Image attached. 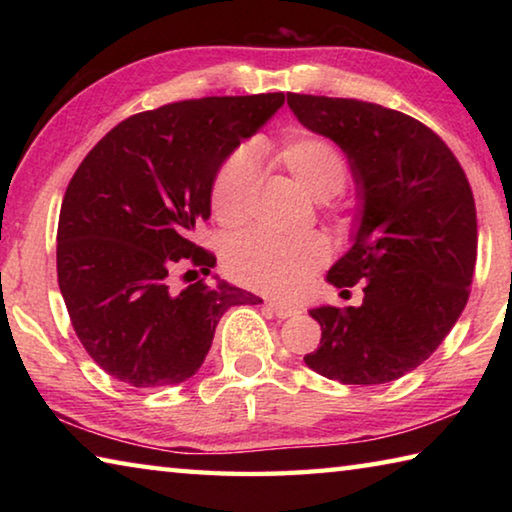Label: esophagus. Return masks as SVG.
<instances>
[{
    "instance_id": "1",
    "label": "esophagus",
    "mask_w": 512,
    "mask_h": 512,
    "mask_svg": "<svg viewBox=\"0 0 512 512\" xmlns=\"http://www.w3.org/2000/svg\"><path fill=\"white\" fill-rule=\"evenodd\" d=\"M266 307L271 309L277 318H291V316H296V309L289 307V305H282V302L268 300V302H266Z\"/></svg>"
}]
</instances>
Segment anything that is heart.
Masks as SVG:
<instances>
[{
    "label": "heart",
    "mask_w": 512,
    "mask_h": 512,
    "mask_svg": "<svg viewBox=\"0 0 512 512\" xmlns=\"http://www.w3.org/2000/svg\"><path fill=\"white\" fill-rule=\"evenodd\" d=\"M257 158L287 173L314 201H327L339 194L350 173V164L339 146L309 131H293L282 142L257 146ZM259 185L262 173L253 155L246 151L230 153L216 169L210 189L216 221L225 228L244 223L255 205ZM327 257L329 246L320 235L275 239L253 232L230 241L223 266L232 280L244 287L291 298L327 262Z\"/></svg>",
    "instance_id": "b5f03b06"
}]
</instances>
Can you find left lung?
Masks as SVG:
<instances>
[{
  "mask_svg": "<svg viewBox=\"0 0 512 512\" xmlns=\"http://www.w3.org/2000/svg\"><path fill=\"white\" fill-rule=\"evenodd\" d=\"M287 103L348 155L361 201L352 248L327 280L339 289L366 282L363 302L309 311L323 336L305 363L341 384H388L431 357L470 298L472 187L449 146L404 112L293 92Z\"/></svg>",
  "mask_w": 512,
  "mask_h": 512,
  "instance_id": "left-lung-1",
  "label": "left lung"
}]
</instances>
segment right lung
Segmentation results:
<instances>
[{
    "mask_svg": "<svg viewBox=\"0 0 512 512\" xmlns=\"http://www.w3.org/2000/svg\"><path fill=\"white\" fill-rule=\"evenodd\" d=\"M284 101L268 92L137 112L79 164L60 207L58 287L76 336L110 377L180 384L203 366L225 311L262 302L223 280L178 289L173 277L210 275L216 257L194 230L210 219L216 169Z\"/></svg>",
    "mask_w": 512,
    "mask_h": 512,
    "instance_id": "1",
    "label": "right lung"
}]
</instances>
